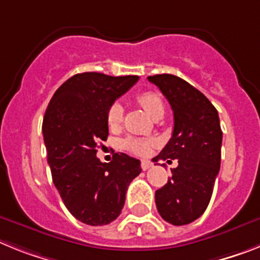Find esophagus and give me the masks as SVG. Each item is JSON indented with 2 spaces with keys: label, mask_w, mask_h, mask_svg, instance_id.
<instances>
[{
  "label": "esophagus",
  "mask_w": 260,
  "mask_h": 260,
  "mask_svg": "<svg viewBox=\"0 0 260 260\" xmlns=\"http://www.w3.org/2000/svg\"><path fill=\"white\" fill-rule=\"evenodd\" d=\"M153 166V164L150 161H141V169L143 170H148V169H150Z\"/></svg>",
  "instance_id": "esophagus-1"
}]
</instances>
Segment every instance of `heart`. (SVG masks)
Masks as SVG:
<instances>
[{"mask_svg":"<svg viewBox=\"0 0 260 260\" xmlns=\"http://www.w3.org/2000/svg\"><path fill=\"white\" fill-rule=\"evenodd\" d=\"M137 102L143 106V108L146 111V114L150 116H154L157 112L164 111V102L159 98L158 94L153 91H144L140 92L137 95ZM124 110L121 107L120 103H114L110 107L107 114V123L110 128H117L123 121ZM154 145L152 140H141V139H133V137H128V139L121 141V148L127 152L132 153V154L141 155L145 157L150 153V149Z\"/></svg>","mask_w":260,"mask_h":260,"instance_id":"obj_1","label":"heart"}]
</instances>
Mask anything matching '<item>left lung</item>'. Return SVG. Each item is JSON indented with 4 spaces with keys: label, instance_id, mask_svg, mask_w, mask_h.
<instances>
[{
    "label": "left lung",
    "instance_id": "8db88e82",
    "mask_svg": "<svg viewBox=\"0 0 260 260\" xmlns=\"http://www.w3.org/2000/svg\"><path fill=\"white\" fill-rule=\"evenodd\" d=\"M166 96L174 114L173 136L157 159H178L169 182L155 191V205L165 221L187 225L204 213L220 170L222 131L209 99L173 74L148 77Z\"/></svg>",
    "mask_w": 260,
    "mask_h": 260
}]
</instances>
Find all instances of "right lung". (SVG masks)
Masks as SVG:
<instances>
[{"label":"right lung","instance_id":"add662e5","mask_svg":"<svg viewBox=\"0 0 260 260\" xmlns=\"http://www.w3.org/2000/svg\"><path fill=\"white\" fill-rule=\"evenodd\" d=\"M137 80L96 72L76 74L56 90L44 114L52 179L68 211L83 224L102 226L116 220L128 186L141 173L139 159L124 153H115L108 164L96 158L98 143L108 136V110Z\"/></svg>","mask_w":260,"mask_h":260}]
</instances>
